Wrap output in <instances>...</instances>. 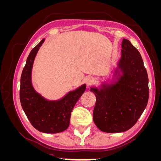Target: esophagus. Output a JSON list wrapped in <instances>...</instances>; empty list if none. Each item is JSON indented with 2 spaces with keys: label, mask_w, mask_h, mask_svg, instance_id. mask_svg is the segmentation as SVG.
<instances>
[{
  "label": "esophagus",
  "mask_w": 161,
  "mask_h": 161,
  "mask_svg": "<svg viewBox=\"0 0 161 161\" xmlns=\"http://www.w3.org/2000/svg\"><path fill=\"white\" fill-rule=\"evenodd\" d=\"M93 81H94V79H93V77H92V76H87L85 79V82L87 85L91 84Z\"/></svg>",
  "instance_id": "34e87169"
}]
</instances>
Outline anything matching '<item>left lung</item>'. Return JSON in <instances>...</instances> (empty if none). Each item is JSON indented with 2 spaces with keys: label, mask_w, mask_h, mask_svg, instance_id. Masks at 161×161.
Listing matches in <instances>:
<instances>
[{
  "label": "left lung",
  "mask_w": 161,
  "mask_h": 161,
  "mask_svg": "<svg viewBox=\"0 0 161 161\" xmlns=\"http://www.w3.org/2000/svg\"><path fill=\"white\" fill-rule=\"evenodd\" d=\"M121 57L108 80L91 86L96 96L93 121L101 131L119 133L130 130L148 101V77L140 52L124 39Z\"/></svg>",
  "instance_id": "1"
}]
</instances>
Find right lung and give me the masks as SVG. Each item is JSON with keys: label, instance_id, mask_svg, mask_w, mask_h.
<instances>
[{"label": "right lung", "instance_id": "add662e5", "mask_svg": "<svg viewBox=\"0 0 161 161\" xmlns=\"http://www.w3.org/2000/svg\"><path fill=\"white\" fill-rule=\"evenodd\" d=\"M45 40L43 39L27 57L21 77L20 101L34 128L41 132L56 134L69 128L71 112L85 92L86 85H82L56 100L47 99L36 91L32 84V69L37 53Z\"/></svg>", "mask_w": 161, "mask_h": 161}]
</instances>
